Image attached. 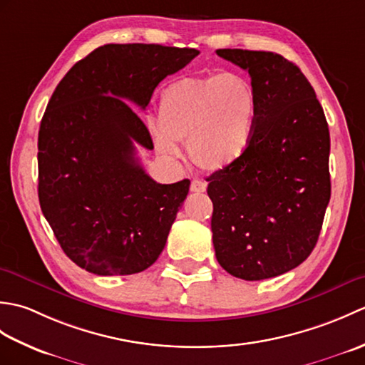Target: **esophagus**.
<instances>
[{"label": "esophagus", "mask_w": 365, "mask_h": 365, "mask_svg": "<svg viewBox=\"0 0 365 365\" xmlns=\"http://www.w3.org/2000/svg\"><path fill=\"white\" fill-rule=\"evenodd\" d=\"M190 188L192 192H204L207 190V183L204 180H199V178H195V180L191 182Z\"/></svg>", "instance_id": "esophagus-1"}]
</instances>
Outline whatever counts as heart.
<instances>
[{"instance_id":"obj_1","label":"heart","mask_w":365,"mask_h":365,"mask_svg":"<svg viewBox=\"0 0 365 365\" xmlns=\"http://www.w3.org/2000/svg\"><path fill=\"white\" fill-rule=\"evenodd\" d=\"M257 118V97L242 75L180 76L161 91L158 150L177 158L187 143L192 165L208 173L235 165L250 149Z\"/></svg>"}]
</instances>
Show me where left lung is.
<instances>
[{"instance_id":"8db88e82","label":"left lung","mask_w":365,"mask_h":365,"mask_svg":"<svg viewBox=\"0 0 365 365\" xmlns=\"http://www.w3.org/2000/svg\"><path fill=\"white\" fill-rule=\"evenodd\" d=\"M216 54L250 73L257 118L243 158L207 177L215 254L229 274L262 281L297 268L317 245L331 197L329 128L289 59L240 48Z\"/></svg>"}]
</instances>
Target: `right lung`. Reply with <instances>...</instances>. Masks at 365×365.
<instances>
[{"mask_svg": "<svg viewBox=\"0 0 365 365\" xmlns=\"http://www.w3.org/2000/svg\"><path fill=\"white\" fill-rule=\"evenodd\" d=\"M199 54L155 43H108L78 61L54 89L38 130V202L63 251L98 276L141 273L165 250L190 180L161 185L135 144L158 83Z\"/></svg>", "mask_w": 365, "mask_h": 365, "instance_id": "right-lung-1", "label": "right lung"}]
</instances>
